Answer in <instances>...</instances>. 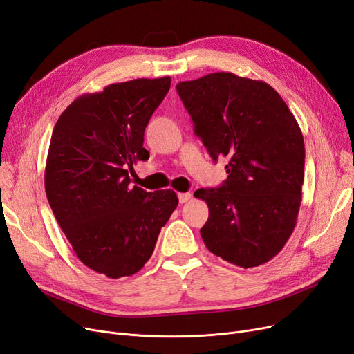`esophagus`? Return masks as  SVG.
Here are the masks:
<instances>
[{
    "instance_id": "34e87169",
    "label": "esophagus",
    "mask_w": 354,
    "mask_h": 354,
    "mask_svg": "<svg viewBox=\"0 0 354 354\" xmlns=\"http://www.w3.org/2000/svg\"><path fill=\"white\" fill-rule=\"evenodd\" d=\"M191 197H192V195H191L189 192H179V194H178V198H179V203H180V204H184V203L189 201Z\"/></svg>"
}]
</instances>
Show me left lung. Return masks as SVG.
I'll return each instance as SVG.
<instances>
[{
  "mask_svg": "<svg viewBox=\"0 0 354 354\" xmlns=\"http://www.w3.org/2000/svg\"><path fill=\"white\" fill-rule=\"evenodd\" d=\"M176 90L213 160L229 159L223 185L194 192L208 205L205 246L242 268L268 263L289 241L302 204L305 142L296 118L270 84L233 73Z\"/></svg>",
  "mask_w": 354,
  "mask_h": 354,
  "instance_id": "1",
  "label": "left lung"
}]
</instances>
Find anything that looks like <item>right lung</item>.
I'll list each match as a JSON object with an SVG mask.
<instances>
[{
	"instance_id": "add662e5",
	"label": "right lung",
	"mask_w": 354,
	"mask_h": 354,
	"mask_svg": "<svg viewBox=\"0 0 354 354\" xmlns=\"http://www.w3.org/2000/svg\"><path fill=\"white\" fill-rule=\"evenodd\" d=\"M170 77L113 83L77 97L52 131L45 191L59 227L84 266L109 279L150 259L176 192L131 185L128 169L149 159L144 129Z\"/></svg>"
}]
</instances>
